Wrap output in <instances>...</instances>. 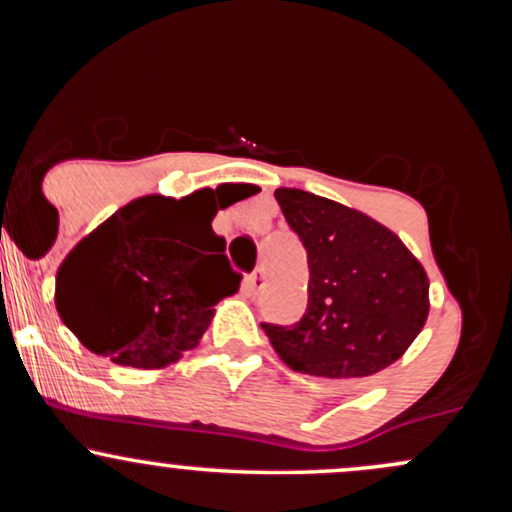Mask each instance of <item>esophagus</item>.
<instances>
[{
    "instance_id": "34e87169",
    "label": "esophagus",
    "mask_w": 512,
    "mask_h": 512,
    "mask_svg": "<svg viewBox=\"0 0 512 512\" xmlns=\"http://www.w3.org/2000/svg\"><path fill=\"white\" fill-rule=\"evenodd\" d=\"M262 286H264V272H262V269H255V272L245 276V289H248L252 296H255V293H260Z\"/></svg>"
}]
</instances>
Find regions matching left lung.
<instances>
[{
	"mask_svg": "<svg viewBox=\"0 0 512 512\" xmlns=\"http://www.w3.org/2000/svg\"><path fill=\"white\" fill-rule=\"evenodd\" d=\"M308 255V308L293 325L262 322L286 366L366 378L395 363L428 317V276L395 233L303 190L274 192Z\"/></svg>",
	"mask_w": 512,
	"mask_h": 512,
	"instance_id": "1",
	"label": "left lung"
}]
</instances>
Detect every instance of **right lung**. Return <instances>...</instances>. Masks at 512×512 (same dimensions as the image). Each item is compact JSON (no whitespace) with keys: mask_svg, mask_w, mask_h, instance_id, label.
<instances>
[{"mask_svg":"<svg viewBox=\"0 0 512 512\" xmlns=\"http://www.w3.org/2000/svg\"><path fill=\"white\" fill-rule=\"evenodd\" d=\"M223 187L137 199L69 252L55 305L86 349L134 368H163L195 349L216 301L243 279L223 255L226 240L211 231L216 211L233 204L219 199Z\"/></svg>","mask_w":512,"mask_h":512,"instance_id":"1","label":"right lung"}]
</instances>
